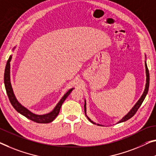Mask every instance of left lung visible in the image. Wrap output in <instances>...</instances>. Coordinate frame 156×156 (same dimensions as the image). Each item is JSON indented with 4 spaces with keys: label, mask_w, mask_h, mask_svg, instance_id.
I'll return each instance as SVG.
<instances>
[{
    "label": "left lung",
    "mask_w": 156,
    "mask_h": 156,
    "mask_svg": "<svg viewBox=\"0 0 156 156\" xmlns=\"http://www.w3.org/2000/svg\"><path fill=\"white\" fill-rule=\"evenodd\" d=\"M145 67H146V75H147V83H146V86H145L144 91L143 94H142V97L140 98V99L138 100L137 102L136 103L135 106H134V107H133V109H132L130 110V111L128 112V114H126V116H124L123 118L121 120V121H120L119 122V123H122V122H124V121H128V119H130V118H132V117H133V116H134V115H135V114H136V111H137L138 109L140 108V106H141V105H142V104L143 101H144V99H145L146 95H147V93H148V87H149V72H148V68H147V63H146V61H145ZM86 101H85V104H84V112H85V114H86ZM87 118H88V120H89V121L91 122L92 123H93V124H96L95 123H94V122H93V121H92L91 120H90L89 118H88V116H87ZM97 125H98V126H100V124H97Z\"/></svg>",
    "instance_id": "1"
}]
</instances>
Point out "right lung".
I'll list each match as a JSON object with an SVG mask.
<instances>
[{"instance_id": "right-lung-1", "label": "right lung", "mask_w": 156, "mask_h": 156, "mask_svg": "<svg viewBox=\"0 0 156 156\" xmlns=\"http://www.w3.org/2000/svg\"><path fill=\"white\" fill-rule=\"evenodd\" d=\"M12 59V56L9 57V58L7 61V64L5 66V73H4V83L5 86V89L7 94H8V98L9 100V102L12 105L13 107L19 113L22 114L23 116H24L26 118L31 120V121L36 122L38 123H48L50 122L53 121L55 119V118L58 116L59 114L60 109H61V105L63 104V102L66 100V99L70 93L73 90V88H71L67 92L66 94L63 95V97L61 98V100H60L59 102L56 105V106L55 107V108L53 109V111H51L50 113L44 114V115H37L32 113L30 112L29 110L22 106L20 102L17 101V100L16 99L14 94L13 93L11 83H10V76H9V69H10V61Z\"/></svg>"}]
</instances>
